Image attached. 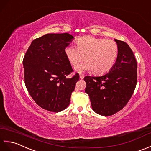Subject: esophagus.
I'll list each match as a JSON object with an SVG mask.
<instances>
[{"mask_svg": "<svg viewBox=\"0 0 151 151\" xmlns=\"http://www.w3.org/2000/svg\"><path fill=\"white\" fill-rule=\"evenodd\" d=\"M79 78L81 79H83V78H84V76L82 75V74H80L79 75Z\"/></svg>", "mask_w": 151, "mask_h": 151, "instance_id": "obj_1", "label": "esophagus"}]
</instances>
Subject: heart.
I'll use <instances>...</instances> for the list:
<instances>
[{"mask_svg":"<svg viewBox=\"0 0 151 151\" xmlns=\"http://www.w3.org/2000/svg\"><path fill=\"white\" fill-rule=\"evenodd\" d=\"M77 45L66 46L65 53L73 66L86 60L85 63L75 67L79 73L92 70L96 75L104 74L112 68L118 58V46L111 39L88 35L79 39Z\"/></svg>","mask_w":151,"mask_h":151,"instance_id":"1","label":"heart"}]
</instances>
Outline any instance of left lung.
<instances>
[{
	"label": "left lung",
	"mask_w": 151,
	"mask_h": 151,
	"mask_svg": "<svg viewBox=\"0 0 151 151\" xmlns=\"http://www.w3.org/2000/svg\"><path fill=\"white\" fill-rule=\"evenodd\" d=\"M118 56L109 72L99 77H85V92L92 108L99 115L109 116L122 110L132 96L137 83V63L126 42L114 39Z\"/></svg>",
	"instance_id": "1"
}]
</instances>
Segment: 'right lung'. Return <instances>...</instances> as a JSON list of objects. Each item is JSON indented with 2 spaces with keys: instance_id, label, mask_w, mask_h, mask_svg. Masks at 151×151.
<instances>
[{
  "instance_id": "1",
  "label": "right lung",
  "mask_w": 151,
  "mask_h": 151,
  "mask_svg": "<svg viewBox=\"0 0 151 151\" xmlns=\"http://www.w3.org/2000/svg\"><path fill=\"white\" fill-rule=\"evenodd\" d=\"M74 37L69 33H48L32 42L23 59L26 87L41 108L59 112L69 105L79 79L73 71L65 49Z\"/></svg>"
}]
</instances>
